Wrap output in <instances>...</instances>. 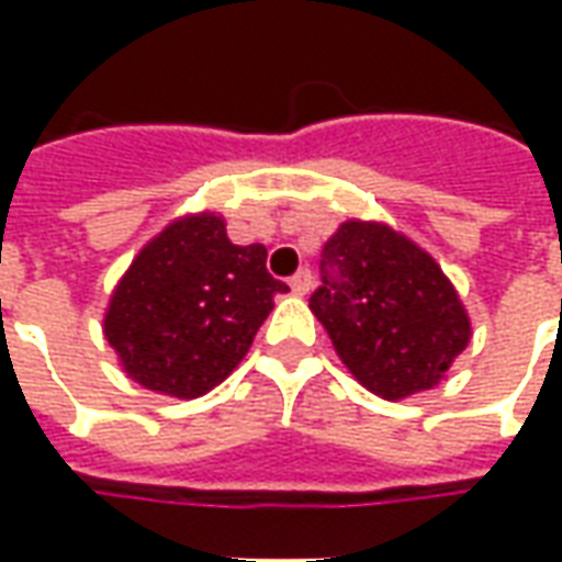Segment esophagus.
<instances>
[{"instance_id":"34e87169","label":"esophagus","mask_w":562,"mask_h":562,"mask_svg":"<svg viewBox=\"0 0 562 562\" xmlns=\"http://www.w3.org/2000/svg\"><path fill=\"white\" fill-rule=\"evenodd\" d=\"M289 285H292V289L297 294H306V292H310V289H313V270L301 268V270H297V273H294L292 280H289Z\"/></svg>"}]
</instances>
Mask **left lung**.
I'll list each match as a JSON object with an SVG mask.
<instances>
[{
    "instance_id": "left-lung-1",
    "label": "left lung",
    "mask_w": 562,
    "mask_h": 562,
    "mask_svg": "<svg viewBox=\"0 0 562 562\" xmlns=\"http://www.w3.org/2000/svg\"><path fill=\"white\" fill-rule=\"evenodd\" d=\"M310 310L352 376L385 401L434 389L470 342V318L434 258L376 222H342L322 249Z\"/></svg>"
}]
</instances>
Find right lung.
<instances>
[{"label":"right lung","instance_id":"add662e5","mask_svg":"<svg viewBox=\"0 0 562 562\" xmlns=\"http://www.w3.org/2000/svg\"><path fill=\"white\" fill-rule=\"evenodd\" d=\"M289 285L268 273V249L237 246L213 213L168 225L116 285L104 337L128 379L171 397H201L249 352Z\"/></svg>","mask_w":562,"mask_h":562}]
</instances>
